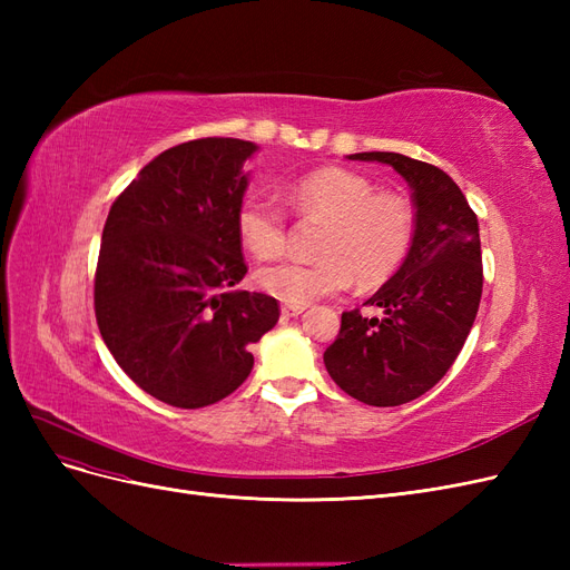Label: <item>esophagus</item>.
Listing matches in <instances>:
<instances>
[{
    "mask_svg": "<svg viewBox=\"0 0 570 570\" xmlns=\"http://www.w3.org/2000/svg\"><path fill=\"white\" fill-rule=\"evenodd\" d=\"M304 308L306 306H297V304H283V316H287V318H295V316H299V314H304Z\"/></svg>",
    "mask_w": 570,
    "mask_h": 570,
    "instance_id": "34e87169",
    "label": "esophagus"
}]
</instances>
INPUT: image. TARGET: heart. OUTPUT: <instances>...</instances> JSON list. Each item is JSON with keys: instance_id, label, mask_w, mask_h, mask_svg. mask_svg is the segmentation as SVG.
Returning a JSON list of instances; mask_svg holds the SVG:
<instances>
[{"instance_id": "1", "label": "heart", "mask_w": 570, "mask_h": 570, "mask_svg": "<svg viewBox=\"0 0 570 570\" xmlns=\"http://www.w3.org/2000/svg\"><path fill=\"white\" fill-rule=\"evenodd\" d=\"M299 216L323 218L318 262H278L258 268L254 281L285 304H312L347 289L354 278L375 287L400 271L416 235V216L402 195L375 193V185L350 168L327 166L287 185ZM239 243L256 258H273L287 245V214L264 189H252L235 214Z\"/></svg>"}]
</instances>
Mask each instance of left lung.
Listing matches in <instances>:
<instances>
[{"mask_svg": "<svg viewBox=\"0 0 570 570\" xmlns=\"http://www.w3.org/2000/svg\"><path fill=\"white\" fill-rule=\"evenodd\" d=\"M350 159L390 164L413 189L416 235L404 266L366 306L342 314L323 361L333 381L371 406H400L435 387L469 337L482 295L478 216L459 185L433 164L396 151Z\"/></svg>", "mask_w": 570, "mask_h": 570, "instance_id": "8db88e82", "label": "left lung"}]
</instances>
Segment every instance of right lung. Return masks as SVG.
I'll return each instance as SVG.
<instances>
[{
	"label": "right lung",
	"mask_w": 570,
	"mask_h": 570,
	"mask_svg": "<svg viewBox=\"0 0 570 570\" xmlns=\"http://www.w3.org/2000/svg\"><path fill=\"white\" fill-rule=\"evenodd\" d=\"M254 145L199 137L149 161L107 216L95 271L101 340L130 381L159 402L202 409L252 373V344L281 304L233 289L247 264L235 214Z\"/></svg>",
	"instance_id": "1"
}]
</instances>
